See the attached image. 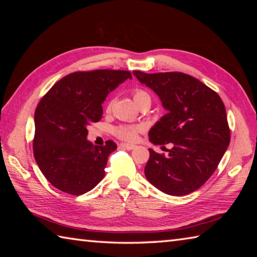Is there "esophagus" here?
I'll use <instances>...</instances> for the list:
<instances>
[{"mask_svg":"<svg viewBox=\"0 0 257 257\" xmlns=\"http://www.w3.org/2000/svg\"><path fill=\"white\" fill-rule=\"evenodd\" d=\"M121 149H124V150H128V151H132L135 149V145L133 144H125V143H121L120 144Z\"/></svg>","mask_w":257,"mask_h":257,"instance_id":"esophagus-1","label":"esophagus"}]
</instances>
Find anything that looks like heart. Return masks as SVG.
I'll return each instance as SVG.
<instances>
[{
    "instance_id": "b5f03b06",
    "label": "heart",
    "mask_w": 257,
    "mask_h": 257,
    "mask_svg": "<svg viewBox=\"0 0 257 257\" xmlns=\"http://www.w3.org/2000/svg\"><path fill=\"white\" fill-rule=\"evenodd\" d=\"M147 97H150V95L146 92H144V90H142V89L135 90V93H134L135 103H137L141 101V99L147 98ZM138 132H139V128H135V127H119L115 129L116 136L120 137L121 139H123V141H128V142L135 141L137 137Z\"/></svg>"
}]
</instances>
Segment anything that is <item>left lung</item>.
<instances>
[{"instance_id":"1","label":"left lung","mask_w":257,"mask_h":257,"mask_svg":"<svg viewBox=\"0 0 257 257\" xmlns=\"http://www.w3.org/2000/svg\"><path fill=\"white\" fill-rule=\"evenodd\" d=\"M139 82L160 97L164 114L149 132L154 145L171 143L164 156L150 151L145 177L172 196L202 187L219 165L230 143L224 104L214 90L182 72L134 71Z\"/></svg>"}]
</instances>
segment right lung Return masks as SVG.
<instances>
[{
    "mask_svg": "<svg viewBox=\"0 0 257 257\" xmlns=\"http://www.w3.org/2000/svg\"><path fill=\"white\" fill-rule=\"evenodd\" d=\"M132 73L124 70L73 72L60 79L35 111V160L55 188L82 195L101 181L114 142L93 145L87 127L102 119V104Z\"/></svg>",
    "mask_w": 257,
    "mask_h": 257,
    "instance_id": "right-lung-1",
    "label": "right lung"
}]
</instances>
